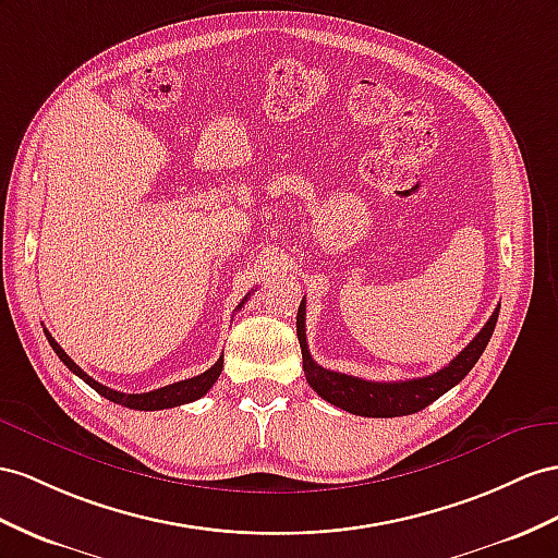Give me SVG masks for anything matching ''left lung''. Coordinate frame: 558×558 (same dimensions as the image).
<instances>
[{
    "label": "left lung",
    "mask_w": 558,
    "mask_h": 558,
    "mask_svg": "<svg viewBox=\"0 0 558 558\" xmlns=\"http://www.w3.org/2000/svg\"><path fill=\"white\" fill-rule=\"evenodd\" d=\"M497 316H499V306L493 311L490 320L483 325V330L469 341V347L457 353L446 367L438 369V373L420 377V379H405V381H367L361 377L335 373V369H325L311 359L308 344H306V304L302 299V306L296 311V337H299V347H302L304 375H306V381L313 387V391H316L323 401L347 410L351 415H361V417L412 415V412H420L426 405H432L436 398L450 391L454 384H460L469 375V369L476 365L481 353L485 351V347H488Z\"/></svg>",
    "instance_id": "obj_1"
}]
</instances>
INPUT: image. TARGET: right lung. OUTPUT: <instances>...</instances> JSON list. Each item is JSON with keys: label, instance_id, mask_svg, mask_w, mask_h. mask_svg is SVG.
I'll list each match as a JSON object with an SVG mask.
<instances>
[{"label": "right lung", "instance_id": "obj_1", "mask_svg": "<svg viewBox=\"0 0 558 558\" xmlns=\"http://www.w3.org/2000/svg\"><path fill=\"white\" fill-rule=\"evenodd\" d=\"M245 302H247V296L242 299V304H245ZM242 304H240V306H242ZM45 335H47V339H49L51 349L56 351V355H59V359L68 365L70 373H75L80 379L87 381L96 393H101L104 398H108V401L118 403V405H124V408H130V410H146V412H148V410H167V408H177V405H183V403H193V401H197V398H203V396L214 387V381L219 379L221 369H223V355H221V359H219L217 363H214L209 369H205V373H199L197 377L181 379V381L169 384V387L155 389V391H148V393H122V391H116V389H108V387H104L101 381H96L94 377H89V375L84 373V369L61 349L59 341H56L47 330H45Z\"/></svg>", "mask_w": 558, "mask_h": 558}]
</instances>
